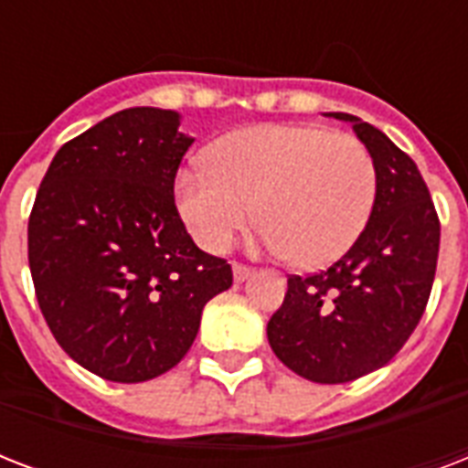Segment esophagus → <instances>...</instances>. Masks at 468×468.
I'll return each mask as SVG.
<instances>
[{"label": "esophagus", "mask_w": 468, "mask_h": 468, "mask_svg": "<svg viewBox=\"0 0 468 468\" xmlns=\"http://www.w3.org/2000/svg\"><path fill=\"white\" fill-rule=\"evenodd\" d=\"M252 274H255V270H252V267H248V264H240V262H233L235 282H248Z\"/></svg>", "instance_id": "1"}]
</instances>
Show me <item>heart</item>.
Segmentation results:
<instances>
[{
    "label": "heart",
    "mask_w": 468,
    "mask_h": 468,
    "mask_svg": "<svg viewBox=\"0 0 468 468\" xmlns=\"http://www.w3.org/2000/svg\"><path fill=\"white\" fill-rule=\"evenodd\" d=\"M206 166L179 172L175 194L189 233L211 252H223L257 208L271 252L320 270L355 245L377 201L367 145L325 126L242 128L208 150Z\"/></svg>",
    "instance_id": "1"
}]
</instances>
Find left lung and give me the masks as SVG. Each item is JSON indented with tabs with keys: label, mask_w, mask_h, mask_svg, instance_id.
<instances>
[{
	"label": "left lung",
	"mask_w": 468,
	"mask_h": 468,
	"mask_svg": "<svg viewBox=\"0 0 468 468\" xmlns=\"http://www.w3.org/2000/svg\"><path fill=\"white\" fill-rule=\"evenodd\" d=\"M377 165V201L356 242L327 270L289 277L267 323L274 355L315 384H347L391 362L428 306L440 218L420 169L378 128L352 113Z\"/></svg>",
	"instance_id": "8db88e82"
}]
</instances>
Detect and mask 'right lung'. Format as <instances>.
<instances>
[{
  "mask_svg": "<svg viewBox=\"0 0 468 468\" xmlns=\"http://www.w3.org/2000/svg\"><path fill=\"white\" fill-rule=\"evenodd\" d=\"M194 138L179 113L135 106L58 150L28 218V267L50 333L80 367L138 384L189 352L201 311L233 284L175 204Z\"/></svg>",
  "mask_w": 468,
  "mask_h": 468,
  "instance_id": "obj_1",
  "label": "right lung"
}]
</instances>
